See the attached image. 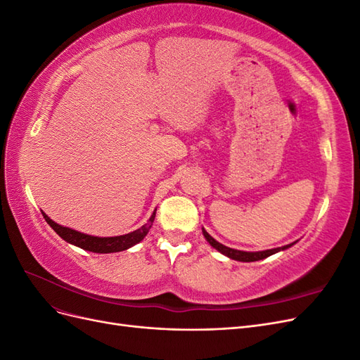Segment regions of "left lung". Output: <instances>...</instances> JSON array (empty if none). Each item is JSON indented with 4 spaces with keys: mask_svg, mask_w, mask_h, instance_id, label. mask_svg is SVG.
<instances>
[{
    "mask_svg": "<svg viewBox=\"0 0 360 360\" xmlns=\"http://www.w3.org/2000/svg\"><path fill=\"white\" fill-rule=\"evenodd\" d=\"M202 234H204V237H205V240L209 242L216 250H219L221 254L226 255L228 258H233V259H237V261H243V263H250V261L264 259V258H267V257H270V255H274V254L279 252V250H285V249L291 248L294 243H296V242H294V243L285 245V246H282V248L267 249V250H258V252H245V250L231 249V248H228V246H224V245L219 243V242H216L214 238L204 230V228H202Z\"/></svg>",
    "mask_w": 360,
    "mask_h": 360,
    "instance_id": "8db88e82",
    "label": "left lung"
}]
</instances>
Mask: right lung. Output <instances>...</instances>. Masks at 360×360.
<instances>
[{
    "instance_id": "add662e5",
    "label": "right lung",
    "mask_w": 360,
    "mask_h": 360,
    "mask_svg": "<svg viewBox=\"0 0 360 360\" xmlns=\"http://www.w3.org/2000/svg\"><path fill=\"white\" fill-rule=\"evenodd\" d=\"M41 214H43V217H45V221L51 225L52 230L56 231L63 238V240H66L68 243L75 245V246H78L85 250H90V252H96V254H111V252H120V250H126L143 240V238L147 236V233L150 231L151 225H153L156 210L153 212V214L150 216L148 222L144 224L141 228H138V230L129 233V234L115 236V237H96V236L84 234V233L72 230V228L56 224L48 214H45L43 212H41Z\"/></svg>"
}]
</instances>
